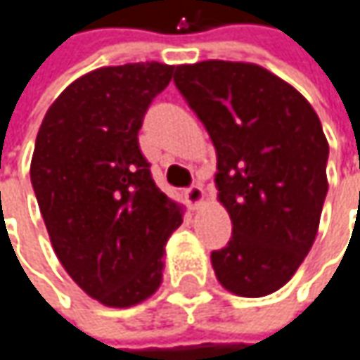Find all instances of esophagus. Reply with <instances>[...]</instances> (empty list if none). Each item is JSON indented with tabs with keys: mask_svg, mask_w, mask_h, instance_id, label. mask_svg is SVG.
Wrapping results in <instances>:
<instances>
[{
	"mask_svg": "<svg viewBox=\"0 0 360 360\" xmlns=\"http://www.w3.org/2000/svg\"><path fill=\"white\" fill-rule=\"evenodd\" d=\"M185 200H187V203H189L193 210L201 207L203 201H205V191H203V187H201V185H191V187L185 191Z\"/></svg>",
	"mask_w": 360,
	"mask_h": 360,
	"instance_id": "1",
	"label": "esophagus"
}]
</instances>
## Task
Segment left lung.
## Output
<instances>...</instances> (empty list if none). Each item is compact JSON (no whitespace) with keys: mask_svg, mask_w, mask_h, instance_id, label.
Returning a JSON list of instances; mask_svg holds the SVG:
<instances>
[{"mask_svg":"<svg viewBox=\"0 0 360 360\" xmlns=\"http://www.w3.org/2000/svg\"><path fill=\"white\" fill-rule=\"evenodd\" d=\"M175 85L218 157V201L232 238L212 266L234 295L285 285L316 240L328 193V140L306 97L255 63L179 65Z\"/></svg>","mask_w":360,"mask_h":360,"instance_id":"8db88e82","label":"left lung"}]
</instances>
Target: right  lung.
<instances>
[{"mask_svg": "<svg viewBox=\"0 0 360 360\" xmlns=\"http://www.w3.org/2000/svg\"><path fill=\"white\" fill-rule=\"evenodd\" d=\"M171 65L128 63L79 77L54 99L34 144L30 179L54 252L89 297L132 307L162 281L165 244L183 205L155 185L138 146Z\"/></svg>", "mask_w": 360, "mask_h": 360, "instance_id": "obj_1", "label": "right lung"}]
</instances>
